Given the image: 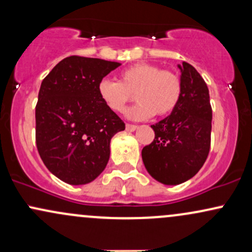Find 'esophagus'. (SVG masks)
I'll use <instances>...</instances> for the list:
<instances>
[{"label":"esophagus","instance_id":"esophagus-1","mask_svg":"<svg viewBox=\"0 0 252 252\" xmlns=\"http://www.w3.org/2000/svg\"><path fill=\"white\" fill-rule=\"evenodd\" d=\"M126 128L128 131H135V130L137 129V126H135V124H126Z\"/></svg>","mask_w":252,"mask_h":252}]
</instances>
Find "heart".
Wrapping results in <instances>:
<instances>
[{"label": "heart", "mask_w": 252, "mask_h": 252, "mask_svg": "<svg viewBox=\"0 0 252 252\" xmlns=\"http://www.w3.org/2000/svg\"><path fill=\"white\" fill-rule=\"evenodd\" d=\"M97 92L104 105L117 114L126 110L135 94L138 103L126 112V117L142 121L155 114L167 116L174 111L182 96V80L175 72L141 63L121 71L118 82L108 78L100 80Z\"/></svg>", "instance_id": "obj_1"}]
</instances>
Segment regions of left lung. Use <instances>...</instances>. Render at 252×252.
Here are the masks:
<instances>
[{"mask_svg": "<svg viewBox=\"0 0 252 252\" xmlns=\"http://www.w3.org/2000/svg\"><path fill=\"white\" fill-rule=\"evenodd\" d=\"M182 96L175 110L153 124L155 138L142 149L147 172L163 185L189 180L206 161L211 146L212 108L206 83L189 63L178 65Z\"/></svg>", "mask_w": 252, "mask_h": 252, "instance_id": "1", "label": "left lung"}]
</instances>
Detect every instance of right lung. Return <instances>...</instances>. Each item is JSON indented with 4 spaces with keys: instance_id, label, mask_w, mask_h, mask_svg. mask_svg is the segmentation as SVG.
<instances>
[{
    "instance_id": "1",
    "label": "right lung",
    "mask_w": 252,
    "mask_h": 252,
    "mask_svg": "<svg viewBox=\"0 0 252 252\" xmlns=\"http://www.w3.org/2000/svg\"><path fill=\"white\" fill-rule=\"evenodd\" d=\"M120 63L72 56L57 63L40 86L35 138L53 175L86 185L105 169L112 136L126 124L98 97V83Z\"/></svg>"
}]
</instances>
